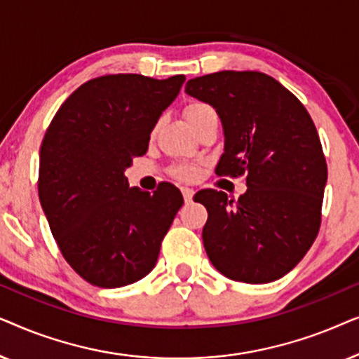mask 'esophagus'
<instances>
[{
    "label": "esophagus",
    "mask_w": 359,
    "mask_h": 359,
    "mask_svg": "<svg viewBox=\"0 0 359 359\" xmlns=\"http://www.w3.org/2000/svg\"><path fill=\"white\" fill-rule=\"evenodd\" d=\"M181 193H183V198L186 203H191V199H193V196H194V191L189 188H181Z\"/></svg>",
    "instance_id": "1"
}]
</instances>
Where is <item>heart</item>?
<instances>
[{"label":"heart","mask_w":359,"mask_h":359,"mask_svg":"<svg viewBox=\"0 0 359 359\" xmlns=\"http://www.w3.org/2000/svg\"><path fill=\"white\" fill-rule=\"evenodd\" d=\"M184 117L186 121L189 122V126L193 127L194 130H198L201 126H204L205 122L209 121H214L217 119V112L212 106L209 104V102H204V101H193V102H188V104L184 106ZM158 122H156L155 127H154V134L158 129ZM170 173L175 176V178H178L181 181H194L198 180V176L201 173V168L198 165L194 163H180V165H175L173 168L170 170Z\"/></svg>","instance_id":"heart-1"}]
</instances>
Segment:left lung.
Returning <instances> with one entry per match:
<instances>
[{
	"label": "left lung",
	"instance_id": "left-lung-1",
	"mask_svg": "<svg viewBox=\"0 0 359 359\" xmlns=\"http://www.w3.org/2000/svg\"><path fill=\"white\" fill-rule=\"evenodd\" d=\"M186 93L215 107L225 151L217 176H247V193L194 196L208 209L203 242L224 276L248 284L287 274L322 222L327 161L316 124L287 88L262 72L224 70L193 78Z\"/></svg>",
	"mask_w": 359,
	"mask_h": 359
}]
</instances>
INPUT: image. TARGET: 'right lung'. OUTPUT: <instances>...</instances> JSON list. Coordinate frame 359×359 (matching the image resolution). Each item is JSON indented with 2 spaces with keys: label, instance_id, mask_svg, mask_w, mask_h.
<instances>
[{
  "label": "right lung",
  "instance_id": "add662e5",
  "mask_svg": "<svg viewBox=\"0 0 359 359\" xmlns=\"http://www.w3.org/2000/svg\"><path fill=\"white\" fill-rule=\"evenodd\" d=\"M184 80L93 78L47 127L39 199L63 258L93 286L121 287L147 276L183 205L176 186L161 183L154 194L129 188L124 170L149 149L151 129Z\"/></svg>",
  "mask_w": 359,
  "mask_h": 359
}]
</instances>
